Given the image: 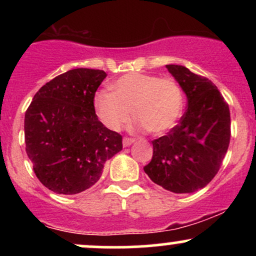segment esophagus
I'll return each mask as SVG.
<instances>
[{
    "label": "esophagus",
    "instance_id": "1",
    "mask_svg": "<svg viewBox=\"0 0 256 256\" xmlns=\"http://www.w3.org/2000/svg\"><path fill=\"white\" fill-rule=\"evenodd\" d=\"M134 142V138L124 137V140H122V146H130Z\"/></svg>",
    "mask_w": 256,
    "mask_h": 256
}]
</instances>
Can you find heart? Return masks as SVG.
<instances>
[{
  "mask_svg": "<svg viewBox=\"0 0 256 256\" xmlns=\"http://www.w3.org/2000/svg\"><path fill=\"white\" fill-rule=\"evenodd\" d=\"M112 89L113 92L100 91L94 101L98 119L110 130L119 131L134 113L138 125L152 134H162L180 116L183 92L173 78L132 72L116 79Z\"/></svg>",
  "mask_w": 256,
  "mask_h": 256,
  "instance_id": "heart-1",
  "label": "heart"
}]
</instances>
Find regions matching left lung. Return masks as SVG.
I'll list each match as a JSON object with an SVG mask.
<instances>
[{"label": "left lung", "mask_w": 256, "mask_h": 256, "mask_svg": "<svg viewBox=\"0 0 256 256\" xmlns=\"http://www.w3.org/2000/svg\"><path fill=\"white\" fill-rule=\"evenodd\" d=\"M186 95L188 108L166 136L152 140L144 172L155 184L176 194L204 188L218 173L231 137L228 104L210 79L180 64H166Z\"/></svg>", "instance_id": "left-lung-1"}]
</instances>
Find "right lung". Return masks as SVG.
Masks as SVG:
<instances>
[{"instance_id": "1", "label": "right lung", "mask_w": 256, "mask_h": 256, "mask_svg": "<svg viewBox=\"0 0 256 256\" xmlns=\"http://www.w3.org/2000/svg\"><path fill=\"white\" fill-rule=\"evenodd\" d=\"M104 71L74 68L43 85L25 113L26 154L44 186L62 195L89 189L122 137L100 122L94 98Z\"/></svg>"}]
</instances>
